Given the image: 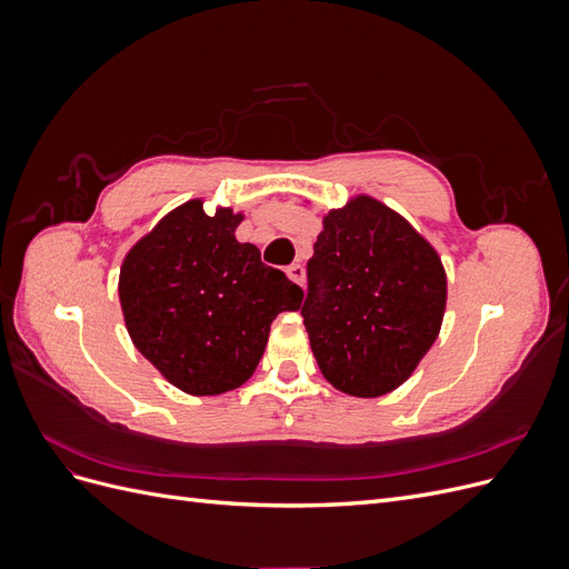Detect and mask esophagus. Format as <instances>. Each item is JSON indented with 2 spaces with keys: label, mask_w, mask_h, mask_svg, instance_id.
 <instances>
[{
  "label": "esophagus",
  "mask_w": 569,
  "mask_h": 569,
  "mask_svg": "<svg viewBox=\"0 0 569 569\" xmlns=\"http://www.w3.org/2000/svg\"><path fill=\"white\" fill-rule=\"evenodd\" d=\"M287 274H289V280H291V282L303 284V274H306V270H303V266H301V263H291V266L287 268Z\"/></svg>",
  "instance_id": "34e87169"
}]
</instances>
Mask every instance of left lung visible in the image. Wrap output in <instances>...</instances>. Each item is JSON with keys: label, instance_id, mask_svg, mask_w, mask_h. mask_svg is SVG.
Returning a JSON list of instances; mask_svg holds the SVG:
<instances>
[{"label": "left lung", "instance_id": "1", "mask_svg": "<svg viewBox=\"0 0 569 569\" xmlns=\"http://www.w3.org/2000/svg\"><path fill=\"white\" fill-rule=\"evenodd\" d=\"M306 270L301 316L325 380L360 399L401 387L441 330L446 272L435 247L360 194L322 218Z\"/></svg>", "mask_w": 569, "mask_h": 569}]
</instances>
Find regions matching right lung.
Returning a JSON list of instances; mask_svg holds the SVG:
<instances>
[{
  "mask_svg": "<svg viewBox=\"0 0 569 569\" xmlns=\"http://www.w3.org/2000/svg\"><path fill=\"white\" fill-rule=\"evenodd\" d=\"M242 213L192 199L137 242L118 278L128 335L170 385L192 396L242 387L261 360L270 322L303 291L234 239Z\"/></svg>",
  "mask_w": 569,
  "mask_h": 569,
  "instance_id": "add662e5",
  "label": "right lung"
}]
</instances>
